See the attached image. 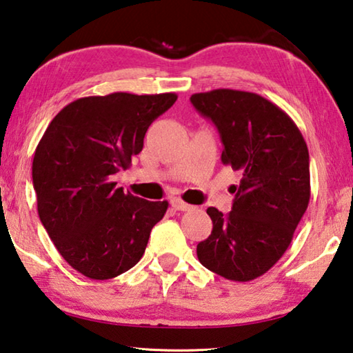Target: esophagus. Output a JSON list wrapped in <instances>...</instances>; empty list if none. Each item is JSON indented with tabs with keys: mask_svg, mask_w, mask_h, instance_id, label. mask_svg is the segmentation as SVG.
<instances>
[{
	"mask_svg": "<svg viewBox=\"0 0 353 353\" xmlns=\"http://www.w3.org/2000/svg\"><path fill=\"white\" fill-rule=\"evenodd\" d=\"M171 207L174 208V210H179V211H190V210H193V208H194L193 205H190V203H187V202H183L182 199H179V197L171 199Z\"/></svg>",
	"mask_w": 353,
	"mask_h": 353,
	"instance_id": "34e87169",
	"label": "esophagus"
}]
</instances>
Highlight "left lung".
<instances>
[{"label": "left lung", "instance_id": "left-lung-1", "mask_svg": "<svg viewBox=\"0 0 353 353\" xmlns=\"http://www.w3.org/2000/svg\"><path fill=\"white\" fill-rule=\"evenodd\" d=\"M223 143L222 163L239 171L227 216L210 207L213 230L197 258L219 276L247 283L283 258L310 201L309 150L288 115L254 92L214 89L191 95Z\"/></svg>", "mask_w": 353, "mask_h": 353}]
</instances>
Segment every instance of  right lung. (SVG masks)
<instances>
[{
  "mask_svg": "<svg viewBox=\"0 0 353 353\" xmlns=\"http://www.w3.org/2000/svg\"><path fill=\"white\" fill-rule=\"evenodd\" d=\"M174 92L83 97L50 121L35 150L32 181L49 238L68 264L91 279H111L142 258L168 202L117 188L150 125L174 105Z\"/></svg>",
  "mask_w": 353,
  "mask_h": 353,
  "instance_id": "add662e5",
  "label": "right lung"
}]
</instances>
